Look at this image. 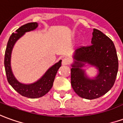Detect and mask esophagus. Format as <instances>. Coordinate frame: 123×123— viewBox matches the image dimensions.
<instances>
[{"instance_id": "34e87169", "label": "esophagus", "mask_w": 123, "mask_h": 123, "mask_svg": "<svg viewBox=\"0 0 123 123\" xmlns=\"http://www.w3.org/2000/svg\"><path fill=\"white\" fill-rule=\"evenodd\" d=\"M69 62H70V60L67 59V58H64L62 61V65H67V64H69Z\"/></svg>"}]
</instances>
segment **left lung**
Wrapping results in <instances>:
<instances>
[{
    "mask_svg": "<svg viewBox=\"0 0 123 123\" xmlns=\"http://www.w3.org/2000/svg\"><path fill=\"white\" fill-rule=\"evenodd\" d=\"M91 44L76 49L70 69L73 90L79 97L89 100L100 97L112 88L118 68L115 47L109 38L94 29ZM86 63L99 70L98 75L93 80L88 78L81 68Z\"/></svg>",
    "mask_w": 123,
    "mask_h": 123,
    "instance_id": "1",
    "label": "left lung"
}]
</instances>
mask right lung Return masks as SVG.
I'll use <instances>...</instances> for the list:
<instances>
[{
    "instance_id": "add662e5",
    "label": "right lung",
    "mask_w": 123,
    "mask_h": 123,
    "mask_svg": "<svg viewBox=\"0 0 123 123\" xmlns=\"http://www.w3.org/2000/svg\"><path fill=\"white\" fill-rule=\"evenodd\" d=\"M37 23H29L21 26L15 32H13L11 35L8 41L6 49L5 50V67L8 82L20 94L30 98L41 97L49 92L53 86L56 74L61 66L62 62L61 60L57 63L52 66L40 79L34 83L25 85L18 82L16 79L12 72L11 66V53L12 48L17 40L23 36L25 32L33 31L37 29Z\"/></svg>"
}]
</instances>
